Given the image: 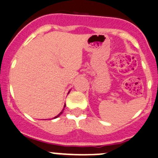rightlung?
<instances>
[{"instance_id":"1","label":"right lung","mask_w":158,"mask_h":158,"mask_svg":"<svg viewBox=\"0 0 158 158\" xmlns=\"http://www.w3.org/2000/svg\"><path fill=\"white\" fill-rule=\"evenodd\" d=\"M64 107H65V104H64V108H63V110H61V113H60V114H57V116H56V117H54V118H57V117H58V116H60V115H61V114H62V113H63V110H64Z\"/></svg>"}]
</instances>
